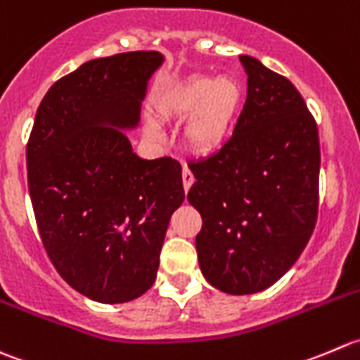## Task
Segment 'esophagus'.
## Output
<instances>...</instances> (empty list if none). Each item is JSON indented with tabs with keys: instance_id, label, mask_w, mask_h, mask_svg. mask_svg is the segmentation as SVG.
<instances>
[{
	"instance_id": "1",
	"label": "esophagus",
	"mask_w": 360,
	"mask_h": 360,
	"mask_svg": "<svg viewBox=\"0 0 360 360\" xmlns=\"http://www.w3.org/2000/svg\"><path fill=\"white\" fill-rule=\"evenodd\" d=\"M181 181H184V191L188 192L191 185L194 184V175H192V172L187 166H184V172H181Z\"/></svg>"
}]
</instances>
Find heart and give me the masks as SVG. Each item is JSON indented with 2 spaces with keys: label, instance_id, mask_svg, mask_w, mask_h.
Returning <instances> with one entry per match:
<instances>
[{
  "label": "heart",
  "instance_id": "b5f03b06",
  "mask_svg": "<svg viewBox=\"0 0 360 360\" xmlns=\"http://www.w3.org/2000/svg\"><path fill=\"white\" fill-rule=\"evenodd\" d=\"M241 108V87L231 77L201 75L169 85L159 101L165 117L187 120L185 138L195 154H213L219 150L236 124ZM147 134L162 138L154 120L147 122Z\"/></svg>",
  "mask_w": 360,
  "mask_h": 360
}]
</instances>
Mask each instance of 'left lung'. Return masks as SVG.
<instances>
[{"label": "left lung", "instance_id": "8db88e82", "mask_svg": "<svg viewBox=\"0 0 360 360\" xmlns=\"http://www.w3.org/2000/svg\"><path fill=\"white\" fill-rule=\"evenodd\" d=\"M247 101L233 136L195 161L187 199L202 217L195 236L210 285L233 296L278 282L304 250L319 208V129L297 89L240 56Z\"/></svg>", "mask_w": 360, "mask_h": 360}]
</instances>
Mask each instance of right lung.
I'll use <instances>...</instances> for the list:
<instances>
[{
  "mask_svg": "<svg viewBox=\"0 0 360 360\" xmlns=\"http://www.w3.org/2000/svg\"><path fill=\"white\" fill-rule=\"evenodd\" d=\"M159 52L87 60L56 82L27 141V185L52 264L85 297L133 301L155 282L173 212L184 202L181 168L148 161L126 133L140 124Z\"/></svg>",
  "mask_w": 360,
  "mask_h": 360,
  "instance_id": "obj_1",
  "label": "right lung"
}]
</instances>
